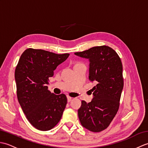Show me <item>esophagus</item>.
<instances>
[{
    "mask_svg": "<svg viewBox=\"0 0 148 148\" xmlns=\"http://www.w3.org/2000/svg\"><path fill=\"white\" fill-rule=\"evenodd\" d=\"M67 101L68 102H71V100H72V97H71L70 96H67Z\"/></svg>",
    "mask_w": 148,
    "mask_h": 148,
    "instance_id": "1",
    "label": "esophagus"
}]
</instances>
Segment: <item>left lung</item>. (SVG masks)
Here are the masks:
<instances>
[{
  "label": "left lung",
  "mask_w": 148,
  "mask_h": 148,
  "mask_svg": "<svg viewBox=\"0 0 148 148\" xmlns=\"http://www.w3.org/2000/svg\"><path fill=\"white\" fill-rule=\"evenodd\" d=\"M74 54L89 60V79L97 84L91 90L92 101H81L78 109L79 121L86 129L99 132L109 127L118 111L123 88L121 59L107 46L93 47Z\"/></svg>",
  "instance_id": "1"
}]
</instances>
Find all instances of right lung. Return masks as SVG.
Instances as JSON below:
<instances>
[{
  "mask_svg": "<svg viewBox=\"0 0 148 148\" xmlns=\"http://www.w3.org/2000/svg\"><path fill=\"white\" fill-rule=\"evenodd\" d=\"M69 56L29 48L19 60L14 73L18 100L27 119L37 130H51L62 118L67 97L51 93L47 84L57 66Z\"/></svg>",
  "mask_w": 148,
  "mask_h": 148,
  "instance_id": "1",
  "label": "right lung"
}]
</instances>
